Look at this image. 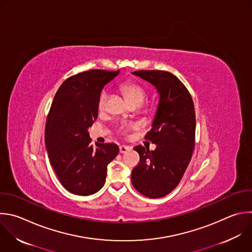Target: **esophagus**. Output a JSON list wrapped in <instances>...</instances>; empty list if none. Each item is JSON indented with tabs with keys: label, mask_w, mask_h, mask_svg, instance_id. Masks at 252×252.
Wrapping results in <instances>:
<instances>
[{
	"label": "esophagus",
	"mask_w": 252,
	"mask_h": 252,
	"mask_svg": "<svg viewBox=\"0 0 252 252\" xmlns=\"http://www.w3.org/2000/svg\"><path fill=\"white\" fill-rule=\"evenodd\" d=\"M130 150V147L129 146H126V145H121L120 146V152L121 153H126V151Z\"/></svg>",
	"instance_id": "1"
}]
</instances>
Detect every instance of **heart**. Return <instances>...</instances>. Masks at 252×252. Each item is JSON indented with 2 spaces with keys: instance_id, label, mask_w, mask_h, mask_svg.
I'll use <instances>...</instances> for the list:
<instances>
[{
  "instance_id": "heart-1",
  "label": "heart",
  "mask_w": 252,
  "mask_h": 252,
  "mask_svg": "<svg viewBox=\"0 0 252 252\" xmlns=\"http://www.w3.org/2000/svg\"><path fill=\"white\" fill-rule=\"evenodd\" d=\"M121 91L124 93V95L126 97L128 102L131 105H141L145 99L147 98V92L143 86L140 84L134 82V81H126L121 84ZM109 99V92L108 90L104 89L101 91L99 98H98V110L99 112H104L107 108ZM133 127V125L131 124H124L121 126V131L123 133H126L128 130H130Z\"/></svg>"
}]
</instances>
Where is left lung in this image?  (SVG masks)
Masks as SVG:
<instances>
[{
	"label": "left lung",
	"mask_w": 252,
	"mask_h": 252,
	"mask_svg": "<svg viewBox=\"0 0 252 252\" xmlns=\"http://www.w3.org/2000/svg\"><path fill=\"white\" fill-rule=\"evenodd\" d=\"M132 74L150 82L160 98L152 127L145 134V139L156 144V148H133L140 159L131 172V183L140 194L161 198L177 187L192 158L196 131L194 103L184 84L170 72L139 70Z\"/></svg>",
	"instance_id": "8db88e82"
}]
</instances>
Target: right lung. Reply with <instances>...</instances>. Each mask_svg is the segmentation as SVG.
I'll list each match as a JSON object with an SVG mask.
<instances>
[{
	"label": "right lung",
	"mask_w": 252,
	"mask_h": 252,
	"mask_svg": "<svg viewBox=\"0 0 252 252\" xmlns=\"http://www.w3.org/2000/svg\"><path fill=\"white\" fill-rule=\"evenodd\" d=\"M118 71L89 70L66 79L57 90L45 125L51 166L72 194L89 196L105 184L108 164L118 155L115 143L91 144L88 128L98 117V98Z\"/></svg>",
	"instance_id": "add662e5"
}]
</instances>
